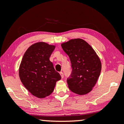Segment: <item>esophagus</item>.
<instances>
[{"label":"esophagus","instance_id":"esophagus-1","mask_svg":"<svg viewBox=\"0 0 124 124\" xmlns=\"http://www.w3.org/2000/svg\"><path fill=\"white\" fill-rule=\"evenodd\" d=\"M60 74L61 75V77H62V78L64 77V74H63V73H62V72H60Z\"/></svg>","mask_w":124,"mask_h":124}]
</instances>
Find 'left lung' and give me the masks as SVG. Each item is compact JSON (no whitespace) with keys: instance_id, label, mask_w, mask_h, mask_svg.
I'll use <instances>...</instances> for the list:
<instances>
[{"instance_id":"1","label":"left lung","mask_w":124,"mask_h":124,"mask_svg":"<svg viewBox=\"0 0 124 124\" xmlns=\"http://www.w3.org/2000/svg\"><path fill=\"white\" fill-rule=\"evenodd\" d=\"M68 55L72 72L67 78L69 89L79 95L89 93L101 72V60L93 48L84 40L74 39L62 45Z\"/></svg>"}]
</instances>
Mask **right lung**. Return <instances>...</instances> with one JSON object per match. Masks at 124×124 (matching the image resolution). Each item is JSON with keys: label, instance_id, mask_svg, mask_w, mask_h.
<instances>
[{"label": "right lung", "instance_id": "add662e5", "mask_svg": "<svg viewBox=\"0 0 124 124\" xmlns=\"http://www.w3.org/2000/svg\"><path fill=\"white\" fill-rule=\"evenodd\" d=\"M55 47L45 42L34 44L25 52L20 64L22 83L32 95L39 98L50 95L56 82L62 78L50 61Z\"/></svg>", "mask_w": 124, "mask_h": 124}]
</instances>
